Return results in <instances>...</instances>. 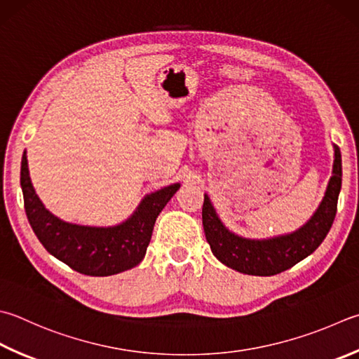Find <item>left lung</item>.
Here are the masks:
<instances>
[{
	"instance_id": "obj_1",
	"label": "left lung",
	"mask_w": 359,
	"mask_h": 359,
	"mask_svg": "<svg viewBox=\"0 0 359 359\" xmlns=\"http://www.w3.org/2000/svg\"><path fill=\"white\" fill-rule=\"evenodd\" d=\"M333 177L328 182L319 209L305 226L292 234L269 241H250L234 236L222 225L217 214L205 195L203 228L215 258L225 266L248 275L270 276L285 272L305 259L327 238L337 211V197L342 186V161L339 147H334Z\"/></svg>"
}]
</instances>
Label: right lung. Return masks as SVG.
<instances>
[{"label":"right lung","mask_w":359,"mask_h":359,"mask_svg":"<svg viewBox=\"0 0 359 359\" xmlns=\"http://www.w3.org/2000/svg\"><path fill=\"white\" fill-rule=\"evenodd\" d=\"M20 182L26 217L46 252L76 272L90 276L116 275L136 267L144 259L156 217L180 189V184H172L147 195L133 217L118 226L92 228L62 222L45 209L31 184L26 153L22 158Z\"/></svg>","instance_id":"right-lung-1"}]
</instances>
